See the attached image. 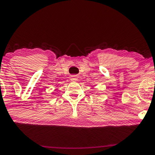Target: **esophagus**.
<instances>
[{
  "instance_id": "34e87169",
  "label": "esophagus",
  "mask_w": 155,
  "mask_h": 155,
  "mask_svg": "<svg viewBox=\"0 0 155 155\" xmlns=\"http://www.w3.org/2000/svg\"><path fill=\"white\" fill-rule=\"evenodd\" d=\"M70 79L71 81H76L78 80V77H77V76H76V75H72V76H71Z\"/></svg>"
}]
</instances>
